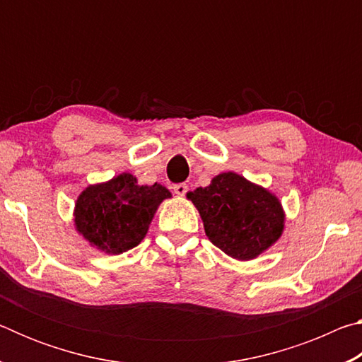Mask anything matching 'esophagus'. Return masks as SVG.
Here are the masks:
<instances>
[{
    "instance_id": "34e87169",
    "label": "esophagus",
    "mask_w": 362,
    "mask_h": 362,
    "mask_svg": "<svg viewBox=\"0 0 362 362\" xmlns=\"http://www.w3.org/2000/svg\"><path fill=\"white\" fill-rule=\"evenodd\" d=\"M174 188V193L177 196H183L187 192H188V185L187 183H175V185L173 187Z\"/></svg>"
}]
</instances>
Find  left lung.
<instances>
[{
    "mask_svg": "<svg viewBox=\"0 0 362 362\" xmlns=\"http://www.w3.org/2000/svg\"><path fill=\"white\" fill-rule=\"evenodd\" d=\"M187 198L198 209L209 241L231 259L254 260L283 236L286 212L278 196L231 170Z\"/></svg>",
    "mask_w": 362,
    "mask_h": 362,
    "instance_id": "obj_1",
    "label": "left lung"
}]
</instances>
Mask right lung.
I'll list each match as a JSON object with an SVG mask.
<instances>
[{"mask_svg": "<svg viewBox=\"0 0 362 362\" xmlns=\"http://www.w3.org/2000/svg\"><path fill=\"white\" fill-rule=\"evenodd\" d=\"M173 198L161 183L139 185L129 173L86 187L73 209L75 230L90 247L119 255L136 247L164 199Z\"/></svg>", "mask_w": 362, "mask_h": 362, "instance_id": "right-lung-1", "label": "right lung"}]
</instances>
